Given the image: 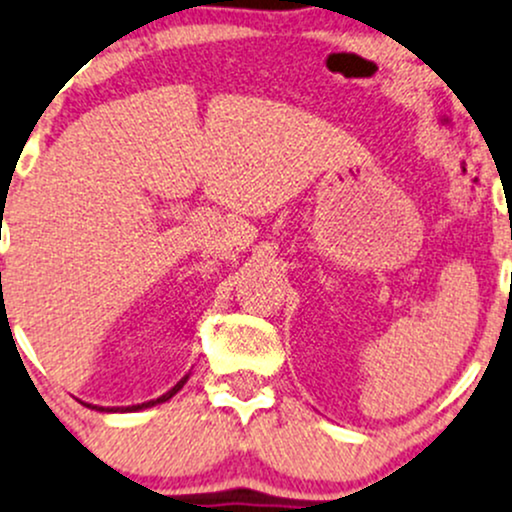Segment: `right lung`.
Returning a JSON list of instances; mask_svg holds the SVG:
<instances>
[{
	"label": "right lung",
	"mask_w": 512,
	"mask_h": 512,
	"mask_svg": "<svg viewBox=\"0 0 512 512\" xmlns=\"http://www.w3.org/2000/svg\"><path fill=\"white\" fill-rule=\"evenodd\" d=\"M186 380H188V375H184V378H181V380H179V383H176L174 387H171V390H169V392H164V395H161V397H157V400H149V402H142V405L122 407V410H120V407H117V410H115V407H98V405H95V407L85 405V407H90V410H98V412H139V410H149V407H154V405H161V402L171 400V397H174V395H176V392H179V390H181V387H184V385H186Z\"/></svg>",
	"instance_id": "add662e5"
}]
</instances>
